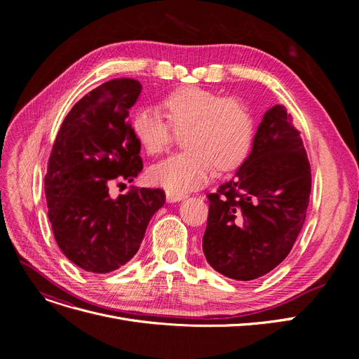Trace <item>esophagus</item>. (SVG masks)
<instances>
[{
	"label": "esophagus",
	"mask_w": 359,
	"mask_h": 359,
	"mask_svg": "<svg viewBox=\"0 0 359 359\" xmlns=\"http://www.w3.org/2000/svg\"><path fill=\"white\" fill-rule=\"evenodd\" d=\"M165 198H167V202L172 203V202H179V201L184 199V198H186V195H184V194H176V192H170V191H167Z\"/></svg>",
	"instance_id": "obj_1"
}]
</instances>
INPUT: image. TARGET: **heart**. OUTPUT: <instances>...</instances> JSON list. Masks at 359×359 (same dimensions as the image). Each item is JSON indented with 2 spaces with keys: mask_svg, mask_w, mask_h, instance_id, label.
Returning <instances> with one entry per match:
<instances>
[{
  "mask_svg": "<svg viewBox=\"0 0 359 359\" xmlns=\"http://www.w3.org/2000/svg\"><path fill=\"white\" fill-rule=\"evenodd\" d=\"M164 114L142 106L130 116L132 134L148 156H161L173 141V129L186 132L183 153L149 170V179L170 192L183 194L208 183L215 170L230 172L248 158L255 140V118L246 102L186 86L161 102Z\"/></svg>",
  "mask_w": 359,
  "mask_h": 359,
  "instance_id": "b5f03b06",
  "label": "heart"
}]
</instances>
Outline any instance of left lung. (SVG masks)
Returning <instances> with one entry per match:
<instances>
[{
	"label": "left lung",
	"instance_id": "obj_1",
	"mask_svg": "<svg viewBox=\"0 0 359 359\" xmlns=\"http://www.w3.org/2000/svg\"><path fill=\"white\" fill-rule=\"evenodd\" d=\"M311 168L287 107L269 109L250 156L215 194H208L203 255L219 273L252 280L276 268L303 229Z\"/></svg>",
	"mask_w": 359,
	"mask_h": 359
}]
</instances>
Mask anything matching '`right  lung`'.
<instances>
[{
  "label": "right lung",
  "instance_id": "right-lung-1",
  "mask_svg": "<svg viewBox=\"0 0 359 359\" xmlns=\"http://www.w3.org/2000/svg\"><path fill=\"white\" fill-rule=\"evenodd\" d=\"M142 87L115 79L87 93L64 119L45 176L48 217L61 252L79 268L107 273L135 256L163 189L130 186L111 199L109 184L132 182L144 167L129 109Z\"/></svg>",
  "mask_w": 359,
  "mask_h": 359
}]
</instances>
